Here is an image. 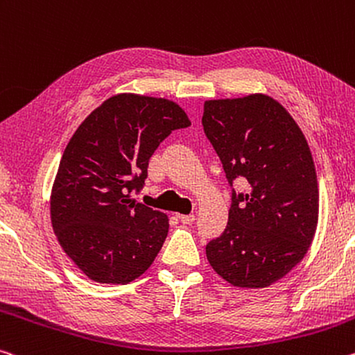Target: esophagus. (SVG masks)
I'll use <instances>...</instances> for the list:
<instances>
[{
  "instance_id": "esophagus-1",
  "label": "esophagus",
  "mask_w": 355,
  "mask_h": 355,
  "mask_svg": "<svg viewBox=\"0 0 355 355\" xmlns=\"http://www.w3.org/2000/svg\"><path fill=\"white\" fill-rule=\"evenodd\" d=\"M178 219L183 224H193L196 221V216L194 215H178Z\"/></svg>"
}]
</instances>
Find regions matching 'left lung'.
Here are the masks:
<instances>
[{"mask_svg": "<svg viewBox=\"0 0 355 355\" xmlns=\"http://www.w3.org/2000/svg\"><path fill=\"white\" fill-rule=\"evenodd\" d=\"M202 126L232 189L224 232L205 246L213 270L237 288H267L311 245L319 191L308 142L289 112L266 94L205 101Z\"/></svg>", "mask_w": 355, "mask_h": 355, "instance_id": "left-lung-1", "label": "left lung"}]
</instances>
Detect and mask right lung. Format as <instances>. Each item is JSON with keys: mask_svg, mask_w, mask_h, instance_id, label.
<instances>
[{"mask_svg": "<svg viewBox=\"0 0 355 355\" xmlns=\"http://www.w3.org/2000/svg\"><path fill=\"white\" fill-rule=\"evenodd\" d=\"M189 125L172 101L123 93L77 128L56 172L50 218L61 248L89 279L126 284L153 263L168 219L131 194L144 188L162 140Z\"/></svg>", "mask_w": 355, "mask_h": 355, "instance_id": "1", "label": "right lung"}]
</instances>
